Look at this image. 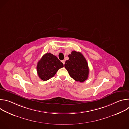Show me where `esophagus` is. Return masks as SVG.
<instances>
[{
  "label": "esophagus",
  "mask_w": 129,
  "mask_h": 129,
  "mask_svg": "<svg viewBox=\"0 0 129 129\" xmlns=\"http://www.w3.org/2000/svg\"><path fill=\"white\" fill-rule=\"evenodd\" d=\"M62 63H63V64L64 65V64H65V61H64V60H62Z\"/></svg>",
  "instance_id": "esophagus-1"
}]
</instances>
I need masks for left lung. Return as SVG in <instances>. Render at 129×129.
I'll return each instance as SVG.
<instances>
[{"label": "left lung", "mask_w": 129, "mask_h": 129, "mask_svg": "<svg viewBox=\"0 0 129 129\" xmlns=\"http://www.w3.org/2000/svg\"><path fill=\"white\" fill-rule=\"evenodd\" d=\"M64 66L70 76L75 81L84 82L88 78L89 69L87 62L80 52L72 51L68 55Z\"/></svg>", "instance_id": "obj_1"}]
</instances>
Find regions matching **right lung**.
Returning <instances> with one entry per match:
<instances>
[{
	"label": "right lung",
	"instance_id": "1",
	"mask_svg": "<svg viewBox=\"0 0 129 129\" xmlns=\"http://www.w3.org/2000/svg\"><path fill=\"white\" fill-rule=\"evenodd\" d=\"M63 67V64L56 56L46 53L37 63V71L39 78L46 81L53 77L58 70Z\"/></svg>",
	"mask_w": 129,
	"mask_h": 129
}]
</instances>
